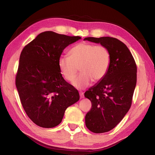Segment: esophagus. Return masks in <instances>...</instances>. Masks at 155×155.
Listing matches in <instances>:
<instances>
[{
    "label": "esophagus",
    "instance_id": "esophagus-1",
    "mask_svg": "<svg viewBox=\"0 0 155 155\" xmlns=\"http://www.w3.org/2000/svg\"><path fill=\"white\" fill-rule=\"evenodd\" d=\"M79 96H80L81 99L84 97V94H83V92H79Z\"/></svg>",
    "mask_w": 155,
    "mask_h": 155
}]
</instances>
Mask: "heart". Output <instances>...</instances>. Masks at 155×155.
<instances>
[{"label": "heart", "instance_id": "heart-1", "mask_svg": "<svg viewBox=\"0 0 155 155\" xmlns=\"http://www.w3.org/2000/svg\"><path fill=\"white\" fill-rule=\"evenodd\" d=\"M69 55H61L58 59L61 73L67 81H71L76 76L79 68L81 74L72 82L78 89H83L92 81H99L109 70L110 54L102 45L80 43L69 51Z\"/></svg>", "mask_w": 155, "mask_h": 155}]
</instances>
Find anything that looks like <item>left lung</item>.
Segmentation results:
<instances>
[{
  "label": "left lung",
  "instance_id": "1",
  "mask_svg": "<svg viewBox=\"0 0 155 155\" xmlns=\"http://www.w3.org/2000/svg\"><path fill=\"white\" fill-rule=\"evenodd\" d=\"M105 46L110 54V63L105 76L85 93L92 108L85 116L87 127L94 133H106L122 120L130 109L137 85V68L127 46L110 37H86Z\"/></svg>",
  "mask_w": 155,
  "mask_h": 155
}]
</instances>
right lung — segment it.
<instances>
[{
    "label": "right lung",
    "instance_id": "right-lung-1",
    "mask_svg": "<svg viewBox=\"0 0 155 155\" xmlns=\"http://www.w3.org/2000/svg\"><path fill=\"white\" fill-rule=\"evenodd\" d=\"M81 39L47 31L22 51L16 87L26 114L41 127L58 125L67 108L79 100L78 90L63 78L58 59L65 48Z\"/></svg>",
    "mask_w": 155,
    "mask_h": 155
}]
</instances>
